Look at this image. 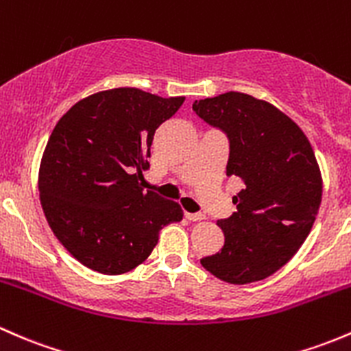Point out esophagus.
<instances>
[{"label": "esophagus", "mask_w": 351, "mask_h": 351, "mask_svg": "<svg viewBox=\"0 0 351 351\" xmlns=\"http://www.w3.org/2000/svg\"><path fill=\"white\" fill-rule=\"evenodd\" d=\"M186 218L189 221H202V219H206V216L202 213H186Z\"/></svg>", "instance_id": "esophagus-1"}]
</instances>
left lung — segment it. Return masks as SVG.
Returning a JSON list of instances; mask_svg holds the SVG:
<instances>
[{"label": "left lung", "mask_w": 351, "mask_h": 351, "mask_svg": "<svg viewBox=\"0 0 351 351\" xmlns=\"http://www.w3.org/2000/svg\"><path fill=\"white\" fill-rule=\"evenodd\" d=\"M193 110L226 133V176L240 177L237 211L218 226L225 245L201 258L228 284H250L284 267L308 238L323 194V179L308 136L263 99L230 91L194 101Z\"/></svg>", "instance_id": "8db88e82"}]
</instances>
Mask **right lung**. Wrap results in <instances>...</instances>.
I'll list each match as a JSON object with an SVG mask.
<instances>
[{
	"label": "right lung",
	"instance_id": "1",
	"mask_svg": "<svg viewBox=\"0 0 351 351\" xmlns=\"http://www.w3.org/2000/svg\"><path fill=\"white\" fill-rule=\"evenodd\" d=\"M184 99L108 89L57 121L38 171L42 209L57 240L88 269L130 272L149 258L160 230L182 219L176 201L143 193L140 180L155 132Z\"/></svg>",
	"mask_w": 351,
	"mask_h": 351
}]
</instances>
